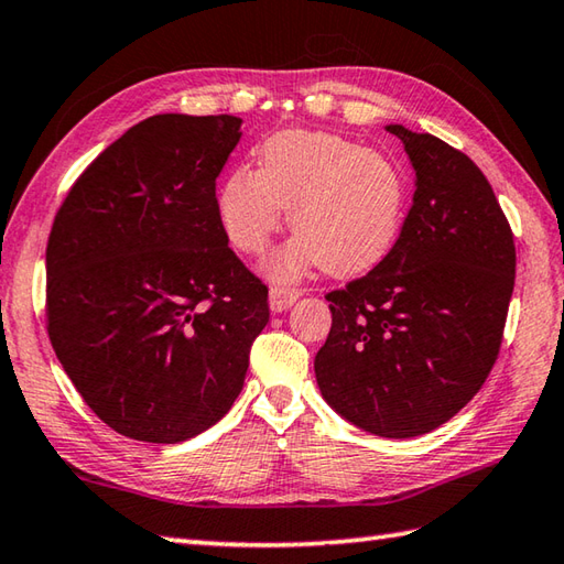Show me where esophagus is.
<instances>
[{
  "instance_id": "1",
  "label": "esophagus",
  "mask_w": 564,
  "mask_h": 564,
  "mask_svg": "<svg viewBox=\"0 0 564 564\" xmlns=\"http://www.w3.org/2000/svg\"><path fill=\"white\" fill-rule=\"evenodd\" d=\"M302 296V292L294 290V286H272L270 290V308L272 312H286L296 299Z\"/></svg>"
}]
</instances>
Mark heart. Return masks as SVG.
<instances>
[{"label":"heart","instance_id":"b5f03b06","mask_svg":"<svg viewBox=\"0 0 564 564\" xmlns=\"http://www.w3.org/2000/svg\"><path fill=\"white\" fill-rule=\"evenodd\" d=\"M218 218L231 246L260 256L286 209L299 234L268 262L292 280L321 262L330 274L377 265L401 231L406 185L392 158L321 131H280L262 145V167H236L218 189Z\"/></svg>","mask_w":564,"mask_h":564}]
</instances>
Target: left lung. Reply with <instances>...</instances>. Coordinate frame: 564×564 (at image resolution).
I'll list each match as a JSON object with an SVG mask.
<instances>
[{
  "label": "left lung",
  "mask_w": 564,
  "mask_h": 564,
  "mask_svg": "<svg viewBox=\"0 0 564 564\" xmlns=\"http://www.w3.org/2000/svg\"><path fill=\"white\" fill-rule=\"evenodd\" d=\"M387 131L416 172L413 204L382 262L326 294L333 324L314 370L343 419L413 438L451 421L497 362L516 246L473 160L431 133Z\"/></svg>",
  "instance_id": "8db88e82"
}]
</instances>
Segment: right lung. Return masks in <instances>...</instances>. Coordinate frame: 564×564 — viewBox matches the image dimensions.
Returning a JSON list of instances; mask_svg holds the SVG:
<instances>
[{
	"mask_svg": "<svg viewBox=\"0 0 564 564\" xmlns=\"http://www.w3.org/2000/svg\"><path fill=\"white\" fill-rule=\"evenodd\" d=\"M238 117L158 113L101 151L55 214L45 321L85 404L126 438L182 443L243 389L268 286L218 218Z\"/></svg>",
	"mask_w": 564,
	"mask_h": 564,
	"instance_id": "add662e5",
	"label": "right lung"
}]
</instances>
